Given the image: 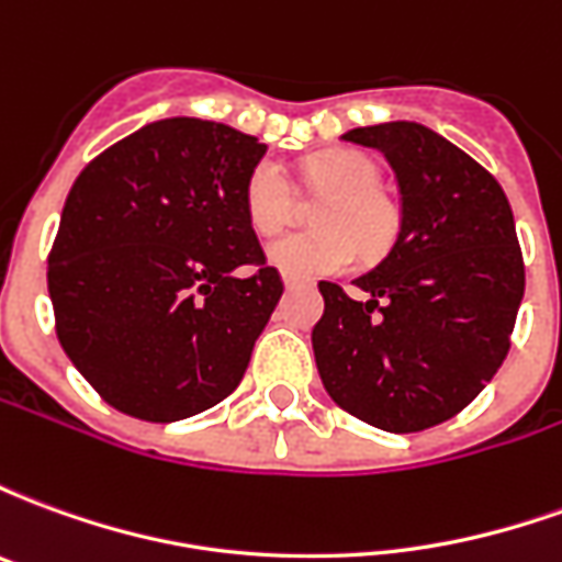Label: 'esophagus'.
<instances>
[{"label": "esophagus", "mask_w": 562, "mask_h": 562, "mask_svg": "<svg viewBox=\"0 0 562 562\" xmlns=\"http://www.w3.org/2000/svg\"><path fill=\"white\" fill-rule=\"evenodd\" d=\"M285 289H289V292H292V289H301V285H306V282H301V280H292V277H285Z\"/></svg>", "instance_id": "1"}]
</instances>
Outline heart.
Returning a JSON list of instances; mask_svg holds the SVG:
<instances>
[{
  "instance_id": "b5f03b06",
  "label": "heart",
  "mask_w": 562,
  "mask_h": 562,
  "mask_svg": "<svg viewBox=\"0 0 562 562\" xmlns=\"http://www.w3.org/2000/svg\"><path fill=\"white\" fill-rule=\"evenodd\" d=\"M306 177L334 192L318 210L322 232L282 234L268 244V261L292 280L340 273L361 252L385 256L401 228V210L379 189L376 161L355 149H328L306 159ZM246 220L258 234L280 232L294 213V189L277 159L256 161L244 186Z\"/></svg>"
}]
</instances>
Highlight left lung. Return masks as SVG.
Masks as SVG:
<instances>
[{
  "label": "left lung",
  "instance_id": "left-lung-1",
  "mask_svg": "<svg viewBox=\"0 0 562 562\" xmlns=\"http://www.w3.org/2000/svg\"><path fill=\"white\" fill-rule=\"evenodd\" d=\"M342 140L389 159L401 232L355 280L367 301L318 282V376L355 418L415 434L470 406L506 361L524 297L515 216L503 186L422 123L352 128Z\"/></svg>",
  "mask_w": 562,
  "mask_h": 562
}]
</instances>
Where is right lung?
<instances>
[{"instance_id":"obj_1","label":"right lung","mask_w":562,"mask_h":562,"mask_svg":"<svg viewBox=\"0 0 562 562\" xmlns=\"http://www.w3.org/2000/svg\"><path fill=\"white\" fill-rule=\"evenodd\" d=\"M265 153L232 126L168 116L71 186L47 258L56 337L120 413L180 422L240 385L282 294L244 207ZM246 263L252 278L236 273Z\"/></svg>"}]
</instances>
